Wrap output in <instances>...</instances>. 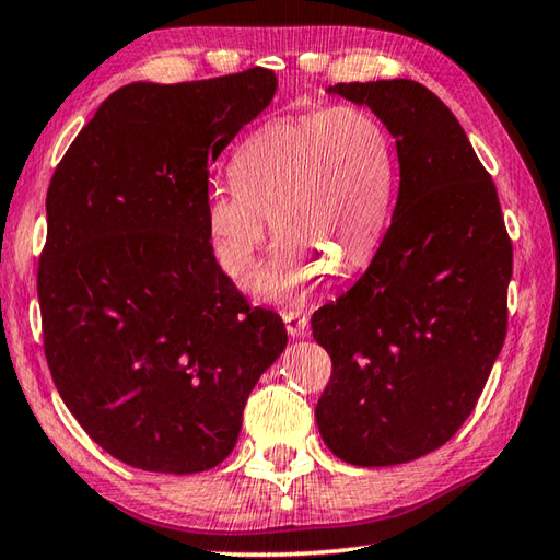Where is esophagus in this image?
Instances as JSON below:
<instances>
[{"label": "esophagus", "mask_w": 560, "mask_h": 560, "mask_svg": "<svg viewBox=\"0 0 560 560\" xmlns=\"http://www.w3.org/2000/svg\"><path fill=\"white\" fill-rule=\"evenodd\" d=\"M282 322L292 338H302L306 334V326H310V318H306V314L294 312V310L282 312Z\"/></svg>", "instance_id": "esophagus-1"}]
</instances>
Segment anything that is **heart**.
Returning a JSON list of instances; mask_svg holds the SVG:
<instances>
[{
    "label": "heart",
    "mask_w": 560,
    "mask_h": 560,
    "mask_svg": "<svg viewBox=\"0 0 560 560\" xmlns=\"http://www.w3.org/2000/svg\"><path fill=\"white\" fill-rule=\"evenodd\" d=\"M232 184L205 196L217 264L246 280L260 248L280 238L256 290L294 302L330 270L368 260L389 222L396 156L386 125L364 106H330L260 125L232 156Z\"/></svg>",
    "instance_id": "1"
}]
</instances>
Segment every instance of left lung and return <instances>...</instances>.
Listing matches in <instances>:
<instances>
[{
  "label": "left lung",
  "instance_id": "left-lung-1",
  "mask_svg": "<svg viewBox=\"0 0 560 560\" xmlns=\"http://www.w3.org/2000/svg\"><path fill=\"white\" fill-rule=\"evenodd\" d=\"M328 91L380 116L401 184L370 268L312 316L334 362L316 425L348 464H406L476 408L508 334L512 242L493 178L430 89L380 79Z\"/></svg>",
  "mask_w": 560,
  "mask_h": 560
}]
</instances>
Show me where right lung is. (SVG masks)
<instances>
[{
	"label": "right lung",
	"mask_w": 560,
	"mask_h": 560,
	"mask_svg": "<svg viewBox=\"0 0 560 560\" xmlns=\"http://www.w3.org/2000/svg\"><path fill=\"white\" fill-rule=\"evenodd\" d=\"M266 67L122 86L57 164L38 264L43 350L110 456L198 474L234 450L246 398L288 346L226 278L205 224L210 164L276 96Z\"/></svg>",
	"instance_id": "right-lung-1"
}]
</instances>
